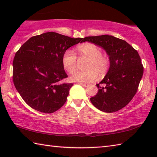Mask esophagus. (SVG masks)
Instances as JSON below:
<instances>
[{"mask_svg":"<svg viewBox=\"0 0 157 157\" xmlns=\"http://www.w3.org/2000/svg\"><path fill=\"white\" fill-rule=\"evenodd\" d=\"M79 85L82 86L83 87H87V86H88V84H84V83H79Z\"/></svg>","mask_w":157,"mask_h":157,"instance_id":"esophagus-1","label":"esophagus"}]
</instances>
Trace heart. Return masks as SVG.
Segmentation results:
<instances>
[{
	"label": "heart",
	"instance_id": "b5f03b06",
	"mask_svg": "<svg viewBox=\"0 0 157 157\" xmlns=\"http://www.w3.org/2000/svg\"><path fill=\"white\" fill-rule=\"evenodd\" d=\"M79 57L88 59L84 66L85 70L76 71L70 77L72 82H89L97 78L105 76L110 67V59L108 55L102 53L101 48L92 43L86 42L79 45L76 48ZM77 56L70 49L67 50L62 56L63 67L69 73L76 69Z\"/></svg>",
	"mask_w": 157,
	"mask_h": 157
}]
</instances>
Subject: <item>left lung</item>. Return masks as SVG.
I'll use <instances>...</instances> for the list:
<instances>
[{"mask_svg":"<svg viewBox=\"0 0 157 157\" xmlns=\"http://www.w3.org/2000/svg\"><path fill=\"white\" fill-rule=\"evenodd\" d=\"M88 41L101 46L110 59V67L104 79L96 84L98 93L90 98L96 108L113 113L124 107L137 92L144 72L138 51L123 40L113 36H88ZM104 85L103 87L99 84Z\"/></svg>","mask_w":157,"mask_h":157,"instance_id":"obj_1","label":"left lung"}]
</instances>
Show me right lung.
<instances>
[{"instance_id":"right-lung-1","label":"right lung","mask_w":157,"mask_h":157,"mask_svg":"<svg viewBox=\"0 0 157 157\" xmlns=\"http://www.w3.org/2000/svg\"><path fill=\"white\" fill-rule=\"evenodd\" d=\"M83 42L82 38L50 32L33 36L17 51L13 62V80L30 107L52 113L65 104L73 84L61 83L67 78L62 56L69 47Z\"/></svg>"}]
</instances>
